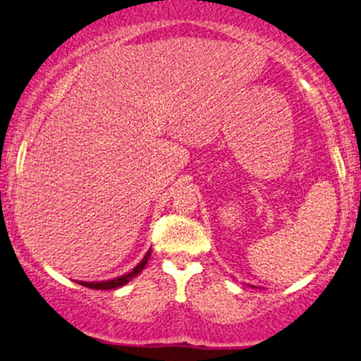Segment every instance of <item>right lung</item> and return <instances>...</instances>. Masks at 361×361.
I'll use <instances>...</instances> for the list:
<instances>
[{
	"instance_id": "right-lung-1",
	"label": "right lung",
	"mask_w": 361,
	"mask_h": 361,
	"mask_svg": "<svg viewBox=\"0 0 361 361\" xmlns=\"http://www.w3.org/2000/svg\"><path fill=\"white\" fill-rule=\"evenodd\" d=\"M149 255H152V248L148 250L147 255H145V258L141 259L138 264H136L133 270H131L130 273H126V275H121V276L113 278V280H106V281H78V283H80V285L88 286V288H93V290H115V288H120V286L126 285L128 281L133 280L136 275H140V273L143 271V268L147 267V263L149 259Z\"/></svg>"
}]
</instances>
